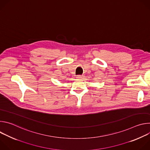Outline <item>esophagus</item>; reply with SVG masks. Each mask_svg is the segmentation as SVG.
Wrapping results in <instances>:
<instances>
[{
  "label": "esophagus",
  "mask_w": 150,
  "mask_h": 150,
  "mask_svg": "<svg viewBox=\"0 0 150 150\" xmlns=\"http://www.w3.org/2000/svg\"><path fill=\"white\" fill-rule=\"evenodd\" d=\"M83 77V75H77L76 76V78L77 79H82Z\"/></svg>",
  "instance_id": "34e87169"
}]
</instances>
